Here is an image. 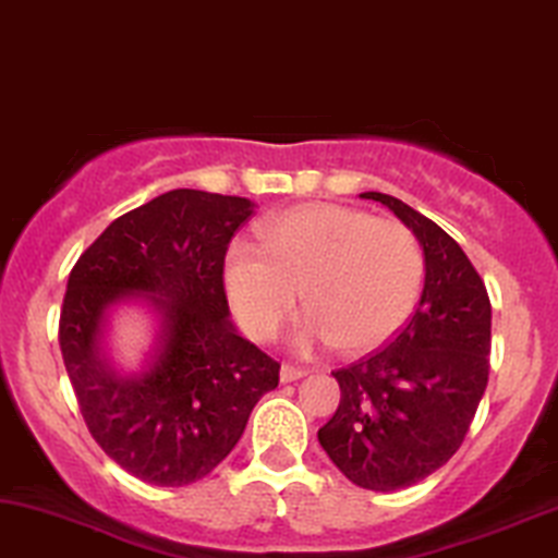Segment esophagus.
I'll return each mask as SVG.
<instances>
[{
  "label": "esophagus",
  "instance_id": "esophagus-1",
  "mask_svg": "<svg viewBox=\"0 0 558 558\" xmlns=\"http://www.w3.org/2000/svg\"><path fill=\"white\" fill-rule=\"evenodd\" d=\"M308 369L306 367H295V365H286L280 367V380L283 383H293V380H301V377H306Z\"/></svg>",
  "mask_w": 558,
  "mask_h": 558
}]
</instances>
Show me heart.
<instances>
[{"mask_svg": "<svg viewBox=\"0 0 558 558\" xmlns=\"http://www.w3.org/2000/svg\"><path fill=\"white\" fill-rule=\"evenodd\" d=\"M263 250L234 242L225 288L244 331L270 339L303 291L299 344L347 354L383 347L411 318L426 272L423 247L396 219L339 204H303L259 227Z\"/></svg>", "mask_w": 558, "mask_h": 558, "instance_id": "heart-1", "label": "heart"}]
</instances>
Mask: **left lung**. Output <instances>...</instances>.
Masks as SVG:
<instances>
[{
  "mask_svg": "<svg viewBox=\"0 0 558 558\" xmlns=\"http://www.w3.org/2000/svg\"><path fill=\"white\" fill-rule=\"evenodd\" d=\"M418 236L426 283L415 314L390 344L341 367L337 413L318 444L354 485L392 493L426 480L462 447L487 388V288L464 250L411 206L367 191Z\"/></svg>",
  "mask_w": 558,
  "mask_h": 558,
  "instance_id": "1",
  "label": "left lung"
}]
</instances>
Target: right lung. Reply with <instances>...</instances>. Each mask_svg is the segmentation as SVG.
Returning <instances> with one entry per match:
<instances>
[{
	"instance_id": "1",
	"label": "right lung",
	"mask_w": 558,
	"mask_h": 558,
	"mask_svg": "<svg viewBox=\"0 0 558 558\" xmlns=\"http://www.w3.org/2000/svg\"><path fill=\"white\" fill-rule=\"evenodd\" d=\"M250 198L193 189L162 193L111 221L69 275L63 365L88 434L132 477L183 487L225 462L280 362L229 322L225 257L252 217ZM145 292L161 314L159 344L140 376L100 352L108 308Z\"/></svg>"
}]
</instances>
